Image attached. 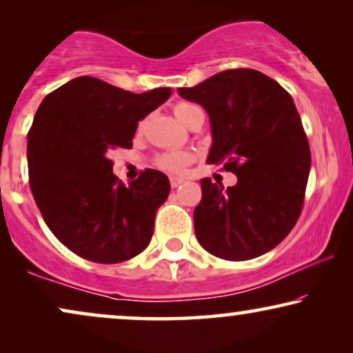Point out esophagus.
I'll return each mask as SVG.
<instances>
[{"mask_svg": "<svg viewBox=\"0 0 353 353\" xmlns=\"http://www.w3.org/2000/svg\"><path fill=\"white\" fill-rule=\"evenodd\" d=\"M181 183H185V180H183V178L170 176V185H172V188H178V186L181 185Z\"/></svg>", "mask_w": 353, "mask_h": 353, "instance_id": "obj_1", "label": "esophagus"}]
</instances>
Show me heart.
<instances>
[{
  "label": "heart",
  "instance_id": "1",
  "mask_svg": "<svg viewBox=\"0 0 353 353\" xmlns=\"http://www.w3.org/2000/svg\"><path fill=\"white\" fill-rule=\"evenodd\" d=\"M201 110L197 105L191 103H178L175 108H173V112H175L176 119L180 120L181 123L188 125L192 117V114ZM192 162V154L186 151H170L162 154V156L157 157V167L162 168V170L172 172V173H180L185 170V168Z\"/></svg>",
  "mask_w": 353,
  "mask_h": 353
}]
</instances>
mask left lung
I'll list each match as a JSON object with an SVG mask.
<instances>
[{"label": "left lung", "mask_w": 353, "mask_h": 353, "mask_svg": "<svg viewBox=\"0 0 353 353\" xmlns=\"http://www.w3.org/2000/svg\"><path fill=\"white\" fill-rule=\"evenodd\" d=\"M181 98L209 114V163L238 176L234 186L202 178L194 209L199 244L215 257L250 260L281 243L302 212L310 173V146L291 94L254 69L215 74Z\"/></svg>", "instance_id": "8db88e82"}]
</instances>
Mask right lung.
Listing matches in <instances>:
<instances>
[{
  "label": "right lung",
  "instance_id": "right-lung-1",
  "mask_svg": "<svg viewBox=\"0 0 353 353\" xmlns=\"http://www.w3.org/2000/svg\"><path fill=\"white\" fill-rule=\"evenodd\" d=\"M170 94V88L137 94L79 77L41 101L27 137L28 183L48 228L74 254L119 263L151 243L170 181L146 168L125 186L109 152L132 148L139 120Z\"/></svg>",
  "mask_w": 353,
  "mask_h": 353
}]
</instances>
